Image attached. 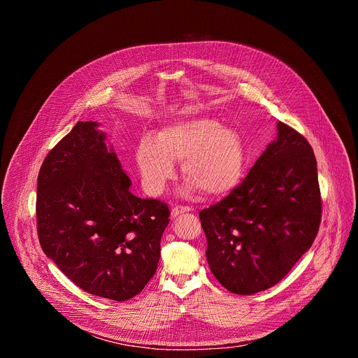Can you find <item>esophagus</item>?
<instances>
[{
    "instance_id": "1",
    "label": "esophagus",
    "mask_w": 358,
    "mask_h": 358,
    "mask_svg": "<svg viewBox=\"0 0 358 358\" xmlns=\"http://www.w3.org/2000/svg\"><path fill=\"white\" fill-rule=\"evenodd\" d=\"M191 208L189 207H184V206H176L173 210H171V217L173 218H177L178 215L181 214H185V213H189Z\"/></svg>"
}]
</instances>
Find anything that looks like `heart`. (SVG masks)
Instances as JSON below:
<instances>
[{
	"instance_id": "1",
	"label": "heart",
	"mask_w": 358,
	"mask_h": 358,
	"mask_svg": "<svg viewBox=\"0 0 358 358\" xmlns=\"http://www.w3.org/2000/svg\"><path fill=\"white\" fill-rule=\"evenodd\" d=\"M136 163L145 189L159 195L181 171L188 189L224 195L241 181L245 148L241 136L213 117H192L163 127L156 140L145 137L136 151Z\"/></svg>"
}]
</instances>
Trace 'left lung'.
I'll return each instance as SVG.
<instances>
[{
    "instance_id": "left-lung-1",
    "label": "left lung",
    "mask_w": 358,
    "mask_h": 358,
    "mask_svg": "<svg viewBox=\"0 0 358 358\" xmlns=\"http://www.w3.org/2000/svg\"><path fill=\"white\" fill-rule=\"evenodd\" d=\"M199 220L208 265L225 289L253 294L275 286L310 249L322 220L309 141L279 122L278 137L245 180Z\"/></svg>"
}]
</instances>
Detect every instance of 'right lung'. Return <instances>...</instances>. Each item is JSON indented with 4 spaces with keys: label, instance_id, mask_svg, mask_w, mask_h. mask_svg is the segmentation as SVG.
<instances>
[{
    "label": "right lung",
    "instance_id": "right-lung-1",
    "mask_svg": "<svg viewBox=\"0 0 358 358\" xmlns=\"http://www.w3.org/2000/svg\"><path fill=\"white\" fill-rule=\"evenodd\" d=\"M96 122H78L43 160L38 238L49 259L85 292L116 301L155 276L167 203L138 198Z\"/></svg>",
    "mask_w": 358,
    "mask_h": 358
}]
</instances>
